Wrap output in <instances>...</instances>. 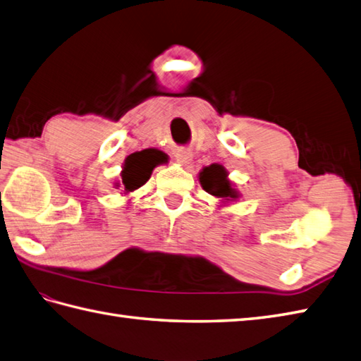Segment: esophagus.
<instances>
[{
  "instance_id": "esophagus-1",
  "label": "esophagus",
  "mask_w": 361,
  "mask_h": 361,
  "mask_svg": "<svg viewBox=\"0 0 361 361\" xmlns=\"http://www.w3.org/2000/svg\"><path fill=\"white\" fill-rule=\"evenodd\" d=\"M175 159L178 161L180 164H189L192 161V152L188 149H180L175 153Z\"/></svg>"
}]
</instances>
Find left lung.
<instances>
[{"label": "left lung", "instance_id": "8db88e82", "mask_svg": "<svg viewBox=\"0 0 361 361\" xmlns=\"http://www.w3.org/2000/svg\"><path fill=\"white\" fill-rule=\"evenodd\" d=\"M198 180L206 192L216 198H221V202H235L240 197L228 178V171L221 164L203 167L202 172L198 173Z\"/></svg>", "mask_w": 361, "mask_h": 361}]
</instances>
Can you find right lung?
Here are the masks:
<instances>
[{"mask_svg": "<svg viewBox=\"0 0 361 361\" xmlns=\"http://www.w3.org/2000/svg\"><path fill=\"white\" fill-rule=\"evenodd\" d=\"M161 153L163 152L155 149H145L128 155L124 161V166H122L121 181L114 183V186L124 189V194L140 189L149 181L153 169L163 163Z\"/></svg>", "mask_w": 361, "mask_h": 361, "instance_id": "1", "label": "right lung"}]
</instances>
